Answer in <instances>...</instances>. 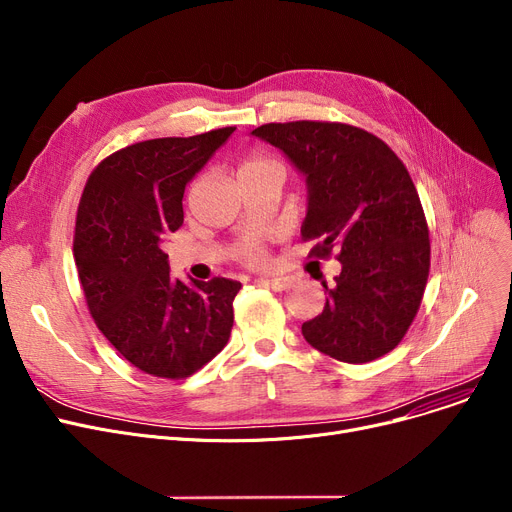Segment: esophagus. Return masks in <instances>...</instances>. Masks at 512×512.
Segmentation results:
<instances>
[{
  "mask_svg": "<svg viewBox=\"0 0 512 512\" xmlns=\"http://www.w3.org/2000/svg\"><path fill=\"white\" fill-rule=\"evenodd\" d=\"M263 282L265 286H270L274 290H286L294 284V276H272V278H265Z\"/></svg>",
  "mask_w": 512,
  "mask_h": 512,
  "instance_id": "esophagus-1",
  "label": "esophagus"
}]
</instances>
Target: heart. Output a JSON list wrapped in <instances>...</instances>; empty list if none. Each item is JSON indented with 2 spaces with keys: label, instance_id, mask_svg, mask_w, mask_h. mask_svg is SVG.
Returning a JSON list of instances; mask_svg holds the SVG:
<instances>
[{
  "label": "heart",
  "instance_id": "obj_1",
  "mask_svg": "<svg viewBox=\"0 0 512 512\" xmlns=\"http://www.w3.org/2000/svg\"><path fill=\"white\" fill-rule=\"evenodd\" d=\"M261 170H278V172H282V166L278 164L276 159L267 157V155H253V157H249V159L242 161V166L238 168V174L261 172ZM249 257H251L253 261H261V255H259V251H253Z\"/></svg>",
  "mask_w": 512,
  "mask_h": 512
}]
</instances>
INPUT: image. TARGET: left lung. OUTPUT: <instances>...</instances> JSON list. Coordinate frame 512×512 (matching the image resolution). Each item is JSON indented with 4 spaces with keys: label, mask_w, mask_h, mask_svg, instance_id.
<instances>
[{
    "label": "left lung",
    "mask_w": 512,
    "mask_h": 512,
    "mask_svg": "<svg viewBox=\"0 0 512 512\" xmlns=\"http://www.w3.org/2000/svg\"><path fill=\"white\" fill-rule=\"evenodd\" d=\"M253 137L284 153L307 184L311 255L338 253L342 272L303 336L344 363L378 359L417 315L429 274V234L417 188L396 153L373 134L338 122L263 124Z\"/></svg>",
    "instance_id": "8db88e82"
}]
</instances>
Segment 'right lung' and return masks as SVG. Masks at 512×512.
Segmentation results:
<instances>
[{
  "label": "right lung",
  "instance_id": "obj_1",
  "mask_svg": "<svg viewBox=\"0 0 512 512\" xmlns=\"http://www.w3.org/2000/svg\"><path fill=\"white\" fill-rule=\"evenodd\" d=\"M153 139L112 153L91 174L76 215L74 261L101 334L155 378H188L232 330L240 282L184 284L161 242L184 222V188L234 132Z\"/></svg>",
  "mask_w": 512,
  "mask_h": 512
}]
</instances>
